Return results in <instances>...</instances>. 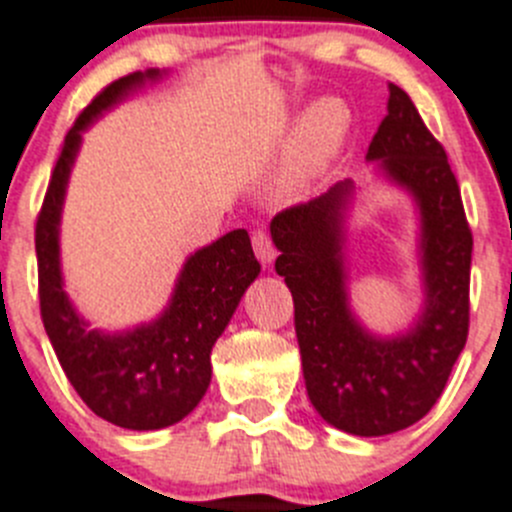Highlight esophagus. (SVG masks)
I'll return each instance as SVG.
<instances>
[{
  "mask_svg": "<svg viewBox=\"0 0 512 512\" xmlns=\"http://www.w3.org/2000/svg\"><path fill=\"white\" fill-rule=\"evenodd\" d=\"M251 243H253V251H256V259H259L264 266H269L276 256V248L274 243H271V238L266 236L264 231H256L253 233Z\"/></svg>",
  "mask_w": 512,
  "mask_h": 512,
  "instance_id": "34e87169",
  "label": "esophagus"
}]
</instances>
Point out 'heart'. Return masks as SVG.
I'll return each instance as SVG.
<instances>
[{"mask_svg": "<svg viewBox=\"0 0 512 512\" xmlns=\"http://www.w3.org/2000/svg\"><path fill=\"white\" fill-rule=\"evenodd\" d=\"M353 116L340 98H320L304 111L284 170V192L302 195L320 180L350 137Z\"/></svg>", "mask_w": 512, "mask_h": 512, "instance_id": "1", "label": "heart"}]
</instances>
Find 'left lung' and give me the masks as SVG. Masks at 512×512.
Listing matches in <instances>:
<instances>
[{
    "mask_svg": "<svg viewBox=\"0 0 512 512\" xmlns=\"http://www.w3.org/2000/svg\"><path fill=\"white\" fill-rule=\"evenodd\" d=\"M388 91V114L365 159L381 162L419 205L424 309L414 327L375 337L350 312L342 225L353 182H337L271 220L276 274L294 299L307 396L327 424L355 437H383L424 419L470 330L472 231L457 177L409 93L393 83Z\"/></svg>",
    "mask_w": 512,
    "mask_h": 512,
    "instance_id": "8db88e82",
    "label": "left lung"
}]
</instances>
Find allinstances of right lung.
Here are the masks:
<instances>
[{
	"label": "right lung",
	"mask_w": 512,
	"mask_h": 512,
	"mask_svg": "<svg viewBox=\"0 0 512 512\" xmlns=\"http://www.w3.org/2000/svg\"><path fill=\"white\" fill-rule=\"evenodd\" d=\"M159 70L131 73L103 88L63 142L35 225L40 314L70 386L88 409L121 429L152 431L185 419L210 386V350L231 322L243 292L261 264L243 228L225 233L185 261L170 304L149 325L134 330H88L63 289L60 274V213L81 131L103 111L124 101Z\"/></svg>",
	"instance_id": "right-lung-1"
}]
</instances>
